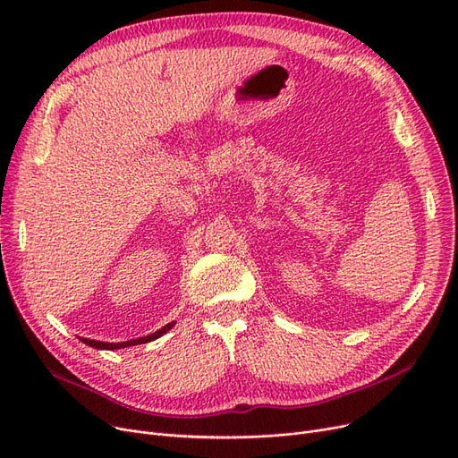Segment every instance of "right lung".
I'll list each match as a JSON object with an SVG mask.
<instances>
[{"instance_id":"right-lung-1","label":"right lung","mask_w":458,"mask_h":458,"mask_svg":"<svg viewBox=\"0 0 458 458\" xmlns=\"http://www.w3.org/2000/svg\"><path fill=\"white\" fill-rule=\"evenodd\" d=\"M176 323H168L165 325L163 328L156 330L154 334L150 335H144V338H137V340H130V342H118V344H106V342H96V340H87V338H81L83 344H87L89 347H94V349H107V351H114V349H124V347H130V345H137V344H148L152 340H157L159 335H163L165 332L171 330Z\"/></svg>"}]
</instances>
